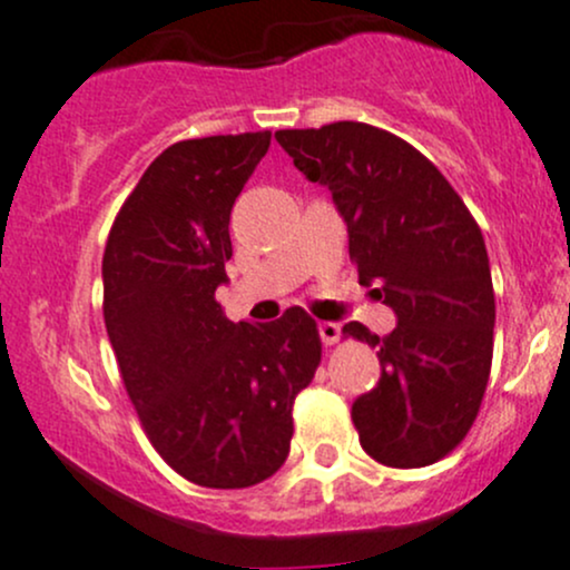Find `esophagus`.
<instances>
[{
	"mask_svg": "<svg viewBox=\"0 0 570 570\" xmlns=\"http://www.w3.org/2000/svg\"><path fill=\"white\" fill-rule=\"evenodd\" d=\"M316 331H320V338H322V344H325V346L338 344V338H341L338 322H320V325H316Z\"/></svg>",
	"mask_w": 570,
	"mask_h": 570,
	"instance_id": "esophagus-1",
	"label": "esophagus"
}]
</instances>
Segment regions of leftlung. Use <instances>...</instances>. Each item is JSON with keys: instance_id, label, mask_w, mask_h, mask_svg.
Masks as SVG:
<instances>
[{"instance_id": "left-lung-1", "label": "left lung", "mask_w": 570, "mask_h": 570, "mask_svg": "<svg viewBox=\"0 0 570 570\" xmlns=\"http://www.w3.org/2000/svg\"><path fill=\"white\" fill-rule=\"evenodd\" d=\"M275 139L331 190L361 284L395 314L385 338L344 325L382 365L376 387L352 404L363 451L399 470L434 464L466 436L491 371L494 289L481 229L426 155L387 130L333 122Z\"/></svg>"}]
</instances>
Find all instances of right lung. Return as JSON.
Returning <instances> with one entry per match:
<instances>
[{
  "mask_svg": "<svg viewBox=\"0 0 570 570\" xmlns=\"http://www.w3.org/2000/svg\"><path fill=\"white\" fill-rule=\"evenodd\" d=\"M267 147L269 130L171 144L125 199L104 254L125 391L166 464L207 489L254 487L284 464L292 404L322 361L301 305L235 325L215 301L229 281L232 207Z\"/></svg>",
  "mask_w": 570,
  "mask_h": 570,
  "instance_id": "right-lung-1",
  "label": "right lung"
}]
</instances>
